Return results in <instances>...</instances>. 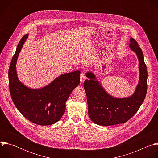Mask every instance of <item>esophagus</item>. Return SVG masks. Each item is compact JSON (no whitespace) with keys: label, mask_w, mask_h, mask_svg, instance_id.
<instances>
[{"label":"esophagus","mask_w":158,"mask_h":158,"mask_svg":"<svg viewBox=\"0 0 158 158\" xmlns=\"http://www.w3.org/2000/svg\"><path fill=\"white\" fill-rule=\"evenodd\" d=\"M85 79H86V77H85V75H84V74L83 73H81V75H80V80H81V82H84V81L85 80Z\"/></svg>","instance_id":"34e87169"}]
</instances>
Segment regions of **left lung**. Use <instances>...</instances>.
<instances>
[{"instance_id": "obj_1", "label": "left lung", "mask_w": 158, "mask_h": 158, "mask_svg": "<svg viewBox=\"0 0 158 158\" xmlns=\"http://www.w3.org/2000/svg\"><path fill=\"white\" fill-rule=\"evenodd\" d=\"M130 49L136 52L139 60V79L134 94L129 97L117 98L109 95L101 86L92 72L85 75L84 82L87 96L88 114L91 120L101 126H112L124 123L136 113L147 93L148 72L144 55L138 42L130 38Z\"/></svg>"}]
</instances>
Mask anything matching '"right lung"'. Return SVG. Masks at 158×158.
Instances as JSON below:
<instances>
[{
  "instance_id": "1",
  "label": "right lung",
  "mask_w": 158,
  "mask_h": 158,
  "mask_svg": "<svg viewBox=\"0 0 158 158\" xmlns=\"http://www.w3.org/2000/svg\"><path fill=\"white\" fill-rule=\"evenodd\" d=\"M28 37L23 36L17 47L9 69L10 93L17 109L31 122L41 126L59 121L65 110V102L80 83V71L62 74L49 85L40 89H31L19 81L16 62L21 48Z\"/></svg>"
}]
</instances>
